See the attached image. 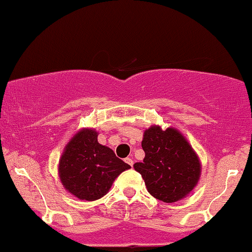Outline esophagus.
<instances>
[{
  "instance_id": "obj_1",
  "label": "esophagus",
  "mask_w": 252,
  "mask_h": 252,
  "mask_svg": "<svg viewBox=\"0 0 252 252\" xmlns=\"http://www.w3.org/2000/svg\"><path fill=\"white\" fill-rule=\"evenodd\" d=\"M125 161L127 162V164L129 165V166L133 167V159H132V158H129V157H127V158L125 159Z\"/></svg>"
}]
</instances>
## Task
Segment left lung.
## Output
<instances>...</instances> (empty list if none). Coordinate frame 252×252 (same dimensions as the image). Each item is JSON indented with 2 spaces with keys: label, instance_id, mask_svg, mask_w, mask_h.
I'll use <instances>...</instances> for the list:
<instances>
[{
  "label": "left lung",
  "instance_id": "8db88e82",
  "mask_svg": "<svg viewBox=\"0 0 252 252\" xmlns=\"http://www.w3.org/2000/svg\"><path fill=\"white\" fill-rule=\"evenodd\" d=\"M143 162L134 170L141 174L151 196L165 203L183 199L193 190L200 177L199 158L178 129L151 126L144 132Z\"/></svg>",
  "mask_w": 252,
  "mask_h": 252
}]
</instances>
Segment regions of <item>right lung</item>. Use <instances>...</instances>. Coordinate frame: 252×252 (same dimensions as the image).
Returning a JSON list of instances; mask_svg holds the SVG:
<instances>
[{
	"instance_id": "right-lung-1",
	"label": "right lung",
	"mask_w": 252,
	"mask_h": 252,
	"mask_svg": "<svg viewBox=\"0 0 252 252\" xmlns=\"http://www.w3.org/2000/svg\"><path fill=\"white\" fill-rule=\"evenodd\" d=\"M131 168L109 147L97 141V132L82 128L70 139L59 161L63 188L82 200L105 196L118 176Z\"/></svg>"
}]
</instances>
